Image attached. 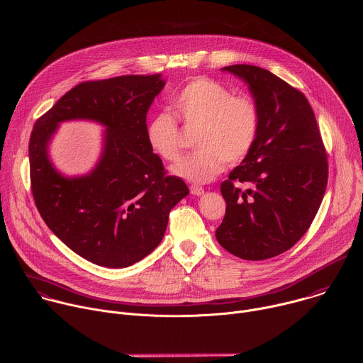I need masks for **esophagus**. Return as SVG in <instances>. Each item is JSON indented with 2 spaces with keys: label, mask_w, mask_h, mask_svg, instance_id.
<instances>
[{
  "label": "esophagus",
  "mask_w": 363,
  "mask_h": 363,
  "mask_svg": "<svg viewBox=\"0 0 363 363\" xmlns=\"http://www.w3.org/2000/svg\"><path fill=\"white\" fill-rule=\"evenodd\" d=\"M190 191H191V194H194V196H201V194H204V189L201 187V186H191L190 187Z\"/></svg>",
  "instance_id": "1"
}]
</instances>
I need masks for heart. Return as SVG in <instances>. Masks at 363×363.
<instances>
[{
  "mask_svg": "<svg viewBox=\"0 0 363 363\" xmlns=\"http://www.w3.org/2000/svg\"><path fill=\"white\" fill-rule=\"evenodd\" d=\"M172 110L186 128H199V150L172 169L173 174L189 182L213 180L223 172L226 162L246 159L259 138L262 111L257 101L249 94H235L208 77L189 82L173 97ZM174 116L169 111L157 113L144 131L150 150L164 162H176L182 155L180 125Z\"/></svg>",
  "mask_w": 363,
  "mask_h": 363,
  "instance_id": "obj_1",
  "label": "heart"
}]
</instances>
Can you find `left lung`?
<instances>
[{
    "label": "left lung",
    "instance_id": "obj_1",
    "mask_svg": "<svg viewBox=\"0 0 363 363\" xmlns=\"http://www.w3.org/2000/svg\"><path fill=\"white\" fill-rule=\"evenodd\" d=\"M223 69L249 84L262 127L250 155L220 186L226 214L216 239L240 259L264 260L291 249L311 228L328 184V155L302 91L256 65Z\"/></svg>",
    "mask_w": 363,
    "mask_h": 363
}]
</instances>
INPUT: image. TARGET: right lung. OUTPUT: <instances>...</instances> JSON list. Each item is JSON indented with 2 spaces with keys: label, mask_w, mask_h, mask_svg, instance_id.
<instances>
[{
  "label": "right lung",
  "mask_w": 363,
  "mask_h": 363,
  "mask_svg": "<svg viewBox=\"0 0 363 363\" xmlns=\"http://www.w3.org/2000/svg\"><path fill=\"white\" fill-rule=\"evenodd\" d=\"M160 74L84 82L67 91L34 124L30 179L35 206L50 230L72 252L106 267H127L162 242L170 210L189 194L169 176L146 140L147 111L163 90ZM94 119L106 125L105 150L87 177H61L48 159L58 122Z\"/></svg>",
  "instance_id": "1"
}]
</instances>
